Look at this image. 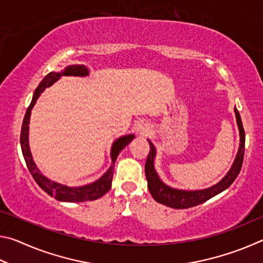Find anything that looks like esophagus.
I'll return each instance as SVG.
<instances>
[{
	"instance_id": "esophagus-1",
	"label": "esophagus",
	"mask_w": 263,
	"mask_h": 263,
	"mask_svg": "<svg viewBox=\"0 0 263 263\" xmlns=\"http://www.w3.org/2000/svg\"><path fill=\"white\" fill-rule=\"evenodd\" d=\"M149 127L146 125H139L138 126V132H139L140 136H147L149 133Z\"/></svg>"
}]
</instances>
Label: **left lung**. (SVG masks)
Wrapping results in <instances>:
<instances>
[{
    "instance_id": "8db88e82",
    "label": "left lung",
    "mask_w": 263,
    "mask_h": 263,
    "mask_svg": "<svg viewBox=\"0 0 263 263\" xmlns=\"http://www.w3.org/2000/svg\"><path fill=\"white\" fill-rule=\"evenodd\" d=\"M234 111L240 133V146L238 155L234 160L232 168H231L230 172L228 173V175H226L219 183H217L216 185H213L209 189L186 191L173 189L171 186L162 183V181L159 179L157 172H155L154 169L153 160L155 157V149L152 142L149 141V153L145 163V174L146 179H147L148 190L155 201L173 209H188L206 202L208 199L212 198L213 196H216L221 193V191H224L225 189H228L229 186L233 183L234 180L237 179V176L239 175L240 171H241L245 154V130L239 111L237 109H234Z\"/></svg>"
}]
</instances>
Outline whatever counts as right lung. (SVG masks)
<instances>
[{
	"label": "right lung",
	"instance_id": "add662e5",
	"mask_svg": "<svg viewBox=\"0 0 263 263\" xmlns=\"http://www.w3.org/2000/svg\"><path fill=\"white\" fill-rule=\"evenodd\" d=\"M89 72L88 69L84 67L83 65L79 66H69L65 69V72L62 73H54L51 72L48 73L45 78L42 80V82L39 83V86L34 90V94L32 97V101H31L30 105L26 109V114L24 116L23 124H22V130H21V147H22V153H23V157L25 160L26 166H28L29 172L32 175L33 180L37 182V184L41 186V188L47 193L51 197H54L58 201L62 202H87V201H94L102 197V196L105 195L111 188V181H112L114 176V166L115 161L117 159L118 154L122 152L123 148L125 147L131 142V140L135 138L133 135L125 136L119 138V139L116 140L112 145V148H111V159H112V166L105 174L101 177L100 180L88 185L83 186H78V188H69V186L62 185L57 183V182H53L47 180L45 176H44L39 169L35 167V163L33 162L32 157H31V152L29 148V141H28V136H29V122H30V115L31 110H32L35 101L41 95V92L44 91V89L52 86L53 83L59 80L61 75H87Z\"/></svg>",
	"mask_w": 263,
	"mask_h": 263
}]
</instances>
